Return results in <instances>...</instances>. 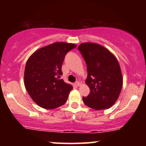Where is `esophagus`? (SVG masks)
<instances>
[{
    "label": "esophagus",
    "instance_id": "34e87169",
    "mask_svg": "<svg viewBox=\"0 0 146 146\" xmlns=\"http://www.w3.org/2000/svg\"><path fill=\"white\" fill-rule=\"evenodd\" d=\"M80 84H81L79 82H76L75 83V86H80Z\"/></svg>",
    "mask_w": 146,
    "mask_h": 146
}]
</instances>
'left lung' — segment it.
Masks as SVG:
<instances>
[{"label": "left lung", "mask_w": 146, "mask_h": 146, "mask_svg": "<svg viewBox=\"0 0 146 146\" xmlns=\"http://www.w3.org/2000/svg\"><path fill=\"white\" fill-rule=\"evenodd\" d=\"M78 50L87 65L85 82L90 88L89 95L83 97L84 103L95 110L108 109L117 100L123 85L118 60L109 50L96 43H82Z\"/></svg>", "instance_id": "left-lung-1"}]
</instances>
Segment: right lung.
Segmentation results:
<instances>
[{
  "mask_svg": "<svg viewBox=\"0 0 146 146\" xmlns=\"http://www.w3.org/2000/svg\"><path fill=\"white\" fill-rule=\"evenodd\" d=\"M76 44L55 42L38 49L27 61L24 84L33 102L45 109H53L66 103L72 85L61 79L62 64L68 51Z\"/></svg>",
  "mask_w": 146,
  "mask_h": 146,
  "instance_id": "right-lung-1",
  "label": "right lung"
}]
</instances>
